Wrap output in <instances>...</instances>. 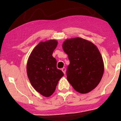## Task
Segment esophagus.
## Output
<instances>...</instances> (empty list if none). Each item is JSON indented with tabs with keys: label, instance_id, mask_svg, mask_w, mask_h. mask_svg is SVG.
<instances>
[{
	"label": "esophagus",
	"instance_id": "esophagus-1",
	"mask_svg": "<svg viewBox=\"0 0 121 121\" xmlns=\"http://www.w3.org/2000/svg\"><path fill=\"white\" fill-rule=\"evenodd\" d=\"M61 70H62V71L63 72V73H64V74H65V72H66V68H65V67H64L61 69Z\"/></svg>",
	"mask_w": 121,
	"mask_h": 121
}]
</instances>
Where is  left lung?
Here are the masks:
<instances>
[{
    "instance_id": "8db88e82",
    "label": "left lung",
    "mask_w": 121,
    "mask_h": 121,
    "mask_svg": "<svg viewBox=\"0 0 121 121\" xmlns=\"http://www.w3.org/2000/svg\"><path fill=\"white\" fill-rule=\"evenodd\" d=\"M62 48L70 61L66 69L68 81L80 93L93 90L101 81L104 71L103 60L97 47L77 37L65 40Z\"/></svg>"
}]
</instances>
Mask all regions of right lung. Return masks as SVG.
Returning <instances> with one entry per match:
<instances>
[{"label": "right lung", "mask_w": 121, "mask_h": 121, "mask_svg": "<svg viewBox=\"0 0 121 121\" xmlns=\"http://www.w3.org/2000/svg\"><path fill=\"white\" fill-rule=\"evenodd\" d=\"M57 41L51 40L40 43L30 53L27 65V75L32 86L44 97L55 91L64 73L57 68V61L52 56Z\"/></svg>", "instance_id": "obj_1"}]
</instances>
